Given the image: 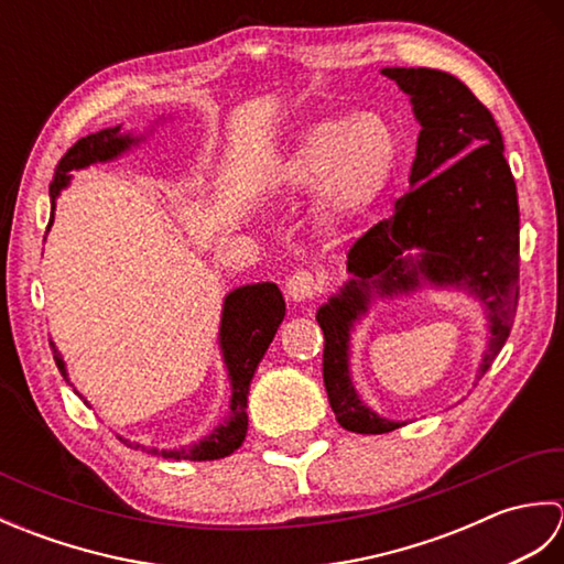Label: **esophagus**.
I'll list each match as a JSON object with an SVG mask.
<instances>
[{
    "instance_id": "1",
    "label": "esophagus",
    "mask_w": 564,
    "mask_h": 564,
    "mask_svg": "<svg viewBox=\"0 0 564 564\" xmlns=\"http://www.w3.org/2000/svg\"><path fill=\"white\" fill-rule=\"evenodd\" d=\"M319 291V281L315 273L310 271H295L289 281H285V293L293 303H305V301H313Z\"/></svg>"
}]
</instances>
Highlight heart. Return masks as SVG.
Wrapping results in <instances>:
<instances>
[{
  "mask_svg": "<svg viewBox=\"0 0 564 564\" xmlns=\"http://www.w3.org/2000/svg\"><path fill=\"white\" fill-rule=\"evenodd\" d=\"M400 154V135L388 116H329L297 130L273 162L269 182L279 194L317 191L315 223L322 232L339 235L386 196Z\"/></svg>",
  "mask_w": 564,
  "mask_h": 564,
  "instance_id": "1",
  "label": "heart"
}]
</instances>
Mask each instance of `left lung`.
Returning a JSON list of instances; mask_svg holds the SVG:
<instances>
[{"label":"left lung","instance_id":"left-lung-1","mask_svg":"<svg viewBox=\"0 0 564 564\" xmlns=\"http://www.w3.org/2000/svg\"><path fill=\"white\" fill-rule=\"evenodd\" d=\"M380 72L410 97L422 126L410 191L394 203L392 218L370 227L351 247L346 259L351 279L317 310L327 398L337 422L356 434L402 426L370 410L351 382V329L376 295H406L429 283L477 297L489 322L477 380L509 339L519 303V196L492 113L448 72Z\"/></svg>","mask_w":564,"mask_h":564}]
</instances>
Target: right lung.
I'll use <instances>...</instances> for the list:
<instances>
[{"label": "right lung", "instance_id": "add662e5", "mask_svg": "<svg viewBox=\"0 0 564 564\" xmlns=\"http://www.w3.org/2000/svg\"><path fill=\"white\" fill-rule=\"evenodd\" d=\"M142 140L123 133L121 126L116 128H104L99 133H91L87 138L77 140L72 145L65 158L59 160L55 178L51 184V206L55 213V200L59 191L69 186V172L84 170V166L97 164V162H111L121 158L130 148L138 145ZM53 213L51 223L53 225ZM285 315V301L275 283H251V285H239L232 293L225 295L223 303V317H220V351L223 361L227 368V376H230V414L225 416V422L215 426L206 438H200L191 446H182L174 451H158L150 448V453H160L164 458L172 460H218L225 455L235 453L247 436V394L251 378L257 373V366L261 364L263 354H267L269 344L275 337V329L283 322ZM53 344V341H51ZM53 358L59 368V373L69 382L67 368L63 356L55 349L53 344ZM121 438L130 448H142L140 443H130L128 438Z\"/></svg>", "mask_w": 564, "mask_h": 564}]
</instances>
